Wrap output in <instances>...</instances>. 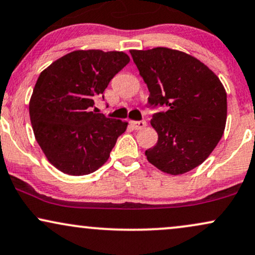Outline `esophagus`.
Segmentation results:
<instances>
[{
	"instance_id": "obj_1",
	"label": "esophagus",
	"mask_w": 255,
	"mask_h": 255,
	"mask_svg": "<svg viewBox=\"0 0 255 255\" xmlns=\"http://www.w3.org/2000/svg\"><path fill=\"white\" fill-rule=\"evenodd\" d=\"M129 124L135 130H141L146 127V121H130Z\"/></svg>"
}]
</instances>
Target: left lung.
I'll list each match as a JSON object with an SVG mask.
<instances>
[{"label": "left lung", "instance_id": "1", "mask_svg": "<svg viewBox=\"0 0 255 255\" xmlns=\"http://www.w3.org/2000/svg\"><path fill=\"white\" fill-rule=\"evenodd\" d=\"M149 91L148 104L164 107L151 120L158 142L145 152L162 172L178 176L210 155L223 135L227 94L219 77L197 58L167 47L131 50Z\"/></svg>", "mask_w": 255, "mask_h": 255}]
</instances>
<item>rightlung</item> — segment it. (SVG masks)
Masks as SVG:
<instances>
[{
	"instance_id": "add662e5",
	"label": "right lung",
	"mask_w": 255,
	"mask_h": 255,
	"mask_svg": "<svg viewBox=\"0 0 255 255\" xmlns=\"http://www.w3.org/2000/svg\"><path fill=\"white\" fill-rule=\"evenodd\" d=\"M129 60L125 52L78 50L40 73L29 101L30 122L45 157L63 173L95 172L127 129V122L91 108Z\"/></svg>"
}]
</instances>
